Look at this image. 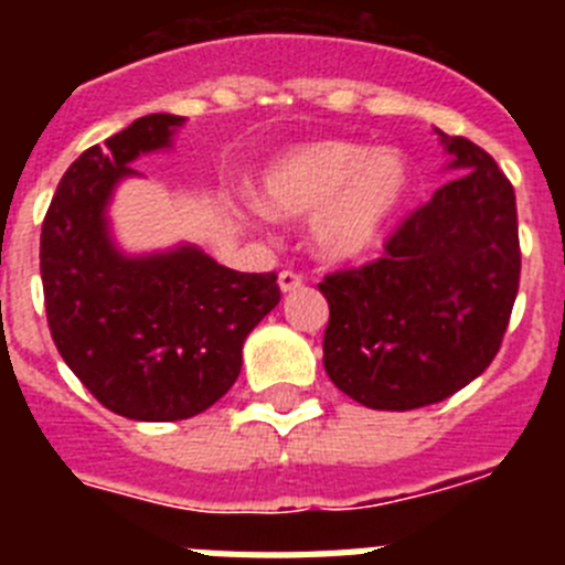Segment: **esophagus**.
Returning <instances> with one entry per match:
<instances>
[{
	"mask_svg": "<svg viewBox=\"0 0 565 565\" xmlns=\"http://www.w3.org/2000/svg\"><path fill=\"white\" fill-rule=\"evenodd\" d=\"M279 291L282 294H297V291H302V288H306V279L299 277V274H294V271H282L279 274Z\"/></svg>",
	"mask_w": 565,
	"mask_h": 565,
	"instance_id": "1",
	"label": "esophagus"
}]
</instances>
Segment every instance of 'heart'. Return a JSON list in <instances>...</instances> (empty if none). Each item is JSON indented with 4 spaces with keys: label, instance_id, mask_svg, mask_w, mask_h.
Masks as SVG:
<instances>
[{
    "label": "heart",
    "instance_id": "heart-1",
    "mask_svg": "<svg viewBox=\"0 0 565 565\" xmlns=\"http://www.w3.org/2000/svg\"><path fill=\"white\" fill-rule=\"evenodd\" d=\"M411 189L396 149L317 141L274 158L254 183L257 206L277 221L311 217V246L328 263L376 252Z\"/></svg>",
    "mask_w": 565,
    "mask_h": 565
}]
</instances>
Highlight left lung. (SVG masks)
I'll return each mask as SVG.
<instances>
[{"label": "left lung", "mask_w": 565, "mask_h": 565, "mask_svg": "<svg viewBox=\"0 0 565 565\" xmlns=\"http://www.w3.org/2000/svg\"><path fill=\"white\" fill-rule=\"evenodd\" d=\"M438 132L458 172L387 239L384 257L328 274L322 362L371 411L450 398L495 359L521 279L515 189L467 138Z\"/></svg>", "instance_id": "obj_1"}]
</instances>
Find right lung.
<instances>
[{
    "instance_id": "add662e5",
    "label": "right lung",
    "mask_w": 565,
    "mask_h": 565,
    "mask_svg": "<svg viewBox=\"0 0 565 565\" xmlns=\"http://www.w3.org/2000/svg\"><path fill=\"white\" fill-rule=\"evenodd\" d=\"M186 118L143 115L70 163L42 226L47 326L67 367L107 411L181 422L209 411L243 367V344L279 302L277 274H243L178 243L147 254L113 237L109 203L129 163L172 149Z\"/></svg>"
}]
</instances>
